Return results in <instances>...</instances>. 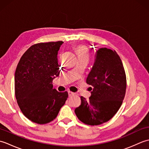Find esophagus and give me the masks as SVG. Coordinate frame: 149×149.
<instances>
[{
  "mask_svg": "<svg viewBox=\"0 0 149 149\" xmlns=\"http://www.w3.org/2000/svg\"><path fill=\"white\" fill-rule=\"evenodd\" d=\"M68 96H69V97L73 96V95H75L74 93H73L72 91H68Z\"/></svg>",
  "mask_w": 149,
  "mask_h": 149,
  "instance_id": "esophagus-1",
  "label": "esophagus"
}]
</instances>
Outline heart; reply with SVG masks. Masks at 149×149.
Wrapping results in <instances>:
<instances>
[{"mask_svg": "<svg viewBox=\"0 0 149 149\" xmlns=\"http://www.w3.org/2000/svg\"><path fill=\"white\" fill-rule=\"evenodd\" d=\"M74 49L75 52H77L79 59H89L90 54L88 50L85 48V47L83 45H77L74 47Z\"/></svg>", "mask_w": 149, "mask_h": 149, "instance_id": "1", "label": "heart"}]
</instances>
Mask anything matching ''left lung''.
Segmentation results:
<instances>
[{"mask_svg": "<svg viewBox=\"0 0 149 149\" xmlns=\"http://www.w3.org/2000/svg\"><path fill=\"white\" fill-rule=\"evenodd\" d=\"M86 83L93 86L91 96L89 100L81 97V104L75 108V115L90 125L109 121L121 106L127 86L125 70L115 50L107 48L97 50Z\"/></svg>", "mask_w": 149, "mask_h": 149, "instance_id": "1", "label": "left lung"}]
</instances>
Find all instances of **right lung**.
Here are the masks:
<instances>
[{"mask_svg": "<svg viewBox=\"0 0 149 149\" xmlns=\"http://www.w3.org/2000/svg\"><path fill=\"white\" fill-rule=\"evenodd\" d=\"M62 41L40 43L27 50L15 74V97L24 116L45 124L56 118L65 104L67 91L53 89L52 81L59 75L58 53Z\"/></svg>", "mask_w": 149, "mask_h": 149, "instance_id": "right-lung-1", "label": "right lung"}]
</instances>
